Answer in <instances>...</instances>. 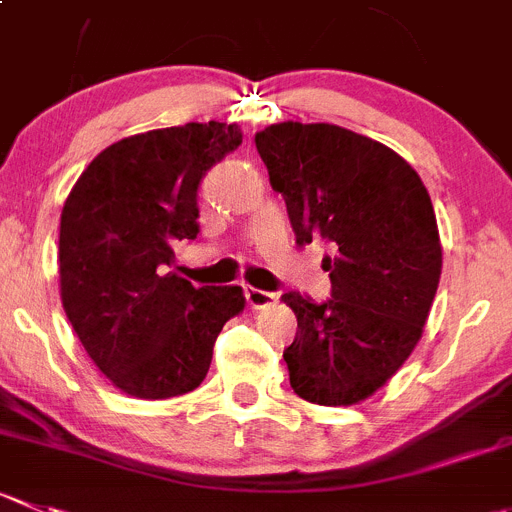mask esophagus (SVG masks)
Segmentation results:
<instances>
[{
	"label": "esophagus",
	"instance_id": "34e87169",
	"mask_svg": "<svg viewBox=\"0 0 512 512\" xmlns=\"http://www.w3.org/2000/svg\"><path fill=\"white\" fill-rule=\"evenodd\" d=\"M246 301L251 309H266V306H274L279 301V294L274 291H261L253 289V286H246Z\"/></svg>",
	"mask_w": 512,
	"mask_h": 512
}]
</instances>
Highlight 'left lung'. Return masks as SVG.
Listing matches in <instances>:
<instances>
[{
    "instance_id": "8db88e82",
    "label": "left lung",
    "mask_w": 512,
    "mask_h": 512,
    "mask_svg": "<svg viewBox=\"0 0 512 512\" xmlns=\"http://www.w3.org/2000/svg\"><path fill=\"white\" fill-rule=\"evenodd\" d=\"M256 150L281 193L296 243L324 238L332 299L284 294L296 337L291 389L326 407L357 405L387 384L422 337L442 271L435 208L392 148L329 123H279Z\"/></svg>"
}]
</instances>
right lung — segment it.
I'll list each match as a JSON object with an SVG mask.
<instances>
[{
  "mask_svg": "<svg viewBox=\"0 0 512 512\" xmlns=\"http://www.w3.org/2000/svg\"><path fill=\"white\" fill-rule=\"evenodd\" d=\"M238 125L186 123L130 135L77 178L60 221V294L95 367L125 394L196 389L241 286L173 274V241L196 238L203 175L241 145Z\"/></svg>",
  "mask_w": 512,
  "mask_h": 512,
  "instance_id": "obj_1",
  "label": "right lung"
}]
</instances>
